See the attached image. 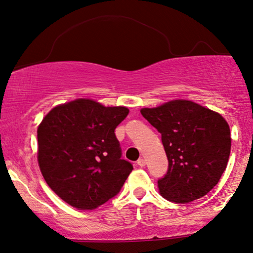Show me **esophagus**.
<instances>
[{
    "label": "esophagus",
    "instance_id": "obj_1",
    "mask_svg": "<svg viewBox=\"0 0 253 253\" xmlns=\"http://www.w3.org/2000/svg\"><path fill=\"white\" fill-rule=\"evenodd\" d=\"M145 164H147V163H145V159H143V158H140V159H138V161H137V165L141 166V167L145 166Z\"/></svg>",
    "mask_w": 253,
    "mask_h": 253
}]
</instances>
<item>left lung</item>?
Instances as JSON below:
<instances>
[{"mask_svg":"<svg viewBox=\"0 0 253 253\" xmlns=\"http://www.w3.org/2000/svg\"><path fill=\"white\" fill-rule=\"evenodd\" d=\"M141 115L162 134L169 170L158 181L167 201L190 203L219 182L229 159L232 137L220 113L189 99H173Z\"/></svg>","mask_w":253,"mask_h":253,"instance_id":"8db88e82","label":"left lung"}]
</instances>
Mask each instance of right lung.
<instances>
[{"mask_svg":"<svg viewBox=\"0 0 253 253\" xmlns=\"http://www.w3.org/2000/svg\"><path fill=\"white\" fill-rule=\"evenodd\" d=\"M126 106L77 98L52 108L38 127V163L45 182L67 204L95 210L116 196L133 166L122 157L116 127Z\"/></svg>","mask_w":253,"mask_h":253,"instance_id":"add662e5","label":"right lung"}]
</instances>
